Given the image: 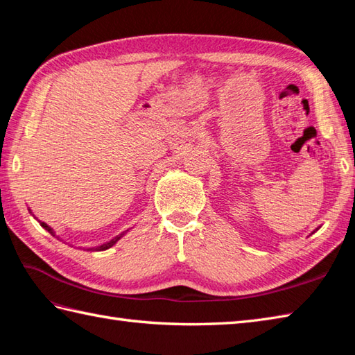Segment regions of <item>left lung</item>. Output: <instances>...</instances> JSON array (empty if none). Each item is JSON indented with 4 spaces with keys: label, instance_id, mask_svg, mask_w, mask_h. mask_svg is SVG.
Instances as JSON below:
<instances>
[{
    "label": "left lung",
    "instance_id": "obj_1",
    "mask_svg": "<svg viewBox=\"0 0 355 355\" xmlns=\"http://www.w3.org/2000/svg\"><path fill=\"white\" fill-rule=\"evenodd\" d=\"M315 230H318V229H315ZM315 230H314V232H315ZM314 232H313V233H314Z\"/></svg>",
    "mask_w": 355,
    "mask_h": 355
}]
</instances>
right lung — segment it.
<instances>
[{"label": "right lung", "instance_id": "right-lung-1", "mask_svg": "<svg viewBox=\"0 0 355 355\" xmlns=\"http://www.w3.org/2000/svg\"><path fill=\"white\" fill-rule=\"evenodd\" d=\"M28 210H30V209H28ZM30 214H32V210H30ZM32 215H33V214H32ZM33 216H35V215H33ZM37 221H40V220H37ZM40 224L42 225V227H44L45 230H47L49 233H51V235H53V236H55V230H53V229L50 227V225H47V224H45V223H42V221H40ZM126 232H128V230H126ZM126 232H123V233H120V235H117L116 238H112L111 241H108V243H105V244H102V245H97V247H93V248H88V250H99V252H101V250H107V248H110V247H112V245H114V244L117 243V241H119L120 238H122V236L125 235V233H126ZM58 238H59V236H58Z\"/></svg>", "mask_w": 355, "mask_h": 355}]
</instances>
